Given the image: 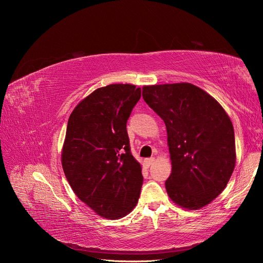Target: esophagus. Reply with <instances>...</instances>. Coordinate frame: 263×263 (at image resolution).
I'll list each match as a JSON object with an SVG mask.
<instances>
[{"instance_id":"1","label":"esophagus","mask_w":263,"mask_h":263,"mask_svg":"<svg viewBox=\"0 0 263 263\" xmlns=\"http://www.w3.org/2000/svg\"><path fill=\"white\" fill-rule=\"evenodd\" d=\"M155 161H156L155 158H149V159H146V160H145V164H146L147 166H150Z\"/></svg>"}]
</instances>
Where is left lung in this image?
<instances>
[{
    "mask_svg": "<svg viewBox=\"0 0 263 263\" xmlns=\"http://www.w3.org/2000/svg\"><path fill=\"white\" fill-rule=\"evenodd\" d=\"M142 98L166 127L173 203L196 211L224 189L236 164L233 123L212 95L187 82L142 86Z\"/></svg>",
    "mask_w": 263,
    "mask_h": 263,
    "instance_id": "8db88e82",
    "label": "left lung"
}]
</instances>
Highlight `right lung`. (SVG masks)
<instances>
[{
    "instance_id": "obj_1",
    "label": "right lung",
    "mask_w": 263,
    "mask_h": 263,
    "mask_svg": "<svg viewBox=\"0 0 263 263\" xmlns=\"http://www.w3.org/2000/svg\"><path fill=\"white\" fill-rule=\"evenodd\" d=\"M140 93L128 83L99 87L69 117L63 172L76 195L104 218H122L138 203L144 178L130 154L126 123Z\"/></svg>"
}]
</instances>
